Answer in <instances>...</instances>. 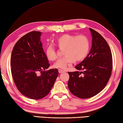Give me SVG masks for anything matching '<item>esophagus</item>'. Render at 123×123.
I'll return each mask as SVG.
<instances>
[{
  "label": "esophagus",
  "instance_id": "esophagus-1",
  "mask_svg": "<svg viewBox=\"0 0 123 123\" xmlns=\"http://www.w3.org/2000/svg\"><path fill=\"white\" fill-rule=\"evenodd\" d=\"M65 72V71L62 70V69H59V73H64Z\"/></svg>",
  "mask_w": 123,
  "mask_h": 123
}]
</instances>
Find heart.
Here are the masks:
<instances>
[{
    "mask_svg": "<svg viewBox=\"0 0 123 123\" xmlns=\"http://www.w3.org/2000/svg\"><path fill=\"white\" fill-rule=\"evenodd\" d=\"M55 43L60 49L63 50V58L59 60L54 64L57 68L65 69L71 63L76 61H81L87 56L90 50V41L88 37L83 35L65 34L57 37ZM47 57L50 61H54L57 59L56 50L52 46L46 48Z\"/></svg>",
    "mask_w": 123,
    "mask_h": 123,
    "instance_id": "1",
    "label": "heart"
}]
</instances>
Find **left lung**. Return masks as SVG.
I'll use <instances>...</instances> for the list:
<instances>
[{
  "instance_id": "1",
  "label": "left lung",
  "mask_w": 123,
  "mask_h": 123,
  "mask_svg": "<svg viewBox=\"0 0 123 123\" xmlns=\"http://www.w3.org/2000/svg\"><path fill=\"white\" fill-rule=\"evenodd\" d=\"M89 30L92 37L90 52L75 66L77 71L68 72L69 90L75 96L84 99L93 97L105 88L112 70L110 47L99 33L92 28Z\"/></svg>"
}]
</instances>
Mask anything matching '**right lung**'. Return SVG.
Listing matches in <instances>:
<instances>
[{
    "instance_id": "obj_1",
    "label": "right lung",
    "mask_w": 123,
    "mask_h": 123,
    "mask_svg": "<svg viewBox=\"0 0 123 123\" xmlns=\"http://www.w3.org/2000/svg\"><path fill=\"white\" fill-rule=\"evenodd\" d=\"M41 35L38 31L24 35L15 43L11 57V73L15 86L22 94L33 99L47 95L59 75L57 69L43 71L50 64L42 48Z\"/></svg>"
}]
</instances>
